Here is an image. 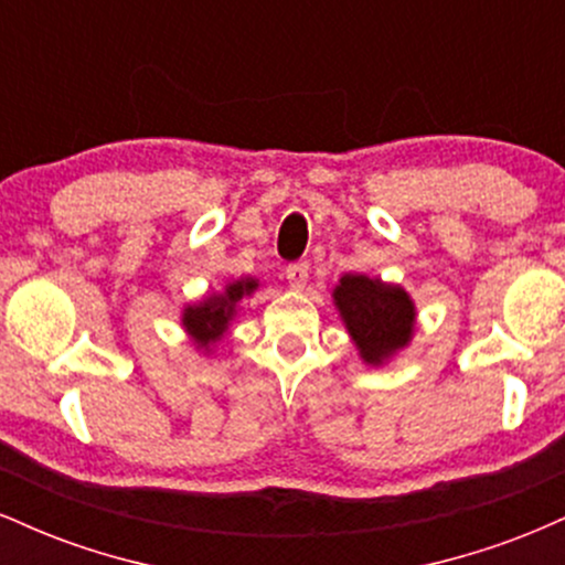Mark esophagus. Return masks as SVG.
I'll list each match as a JSON object with an SVG mask.
<instances>
[{
  "label": "esophagus",
  "mask_w": 565,
  "mask_h": 565,
  "mask_svg": "<svg viewBox=\"0 0 565 565\" xmlns=\"http://www.w3.org/2000/svg\"><path fill=\"white\" fill-rule=\"evenodd\" d=\"M308 263H291L287 265V278L291 284V289H302L308 284Z\"/></svg>",
  "instance_id": "34e87169"
}]
</instances>
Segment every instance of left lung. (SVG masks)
Instances as JSON below:
<instances>
[{
    "mask_svg": "<svg viewBox=\"0 0 565 565\" xmlns=\"http://www.w3.org/2000/svg\"><path fill=\"white\" fill-rule=\"evenodd\" d=\"M332 297L364 364L382 366L412 342L417 308L398 284H387L377 276L345 274L337 281Z\"/></svg>",
    "mask_w": 565,
    "mask_h": 565,
    "instance_id": "left-lung-1",
    "label": "left lung"
}]
</instances>
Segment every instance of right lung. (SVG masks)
Masks as SVG:
<instances>
[{"label": "right lung", "instance_id": "right-lung-1", "mask_svg": "<svg viewBox=\"0 0 565 565\" xmlns=\"http://www.w3.org/2000/svg\"><path fill=\"white\" fill-rule=\"evenodd\" d=\"M260 289V278L242 276L236 281L225 284L223 291H212V295L201 297L199 302H191L183 308V329L185 334L191 337V342L196 350H204V353H212V348L223 340L225 332H228L231 321L236 319L238 302L244 297L255 295Z\"/></svg>", "mask_w": 565, "mask_h": 565}]
</instances>
